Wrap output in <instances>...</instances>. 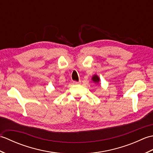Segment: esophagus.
Masks as SVG:
<instances>
[{
	"label": "esophagus",
	"mask_w": 153,
	"mask_h": 153,
	"mask_svg": "<svg viewBox=\"0 0 153 153\" xmlns=\"http://www.w3.org/2000/svg\"><path fill=\"white\" fill-rule=\"evenodd\" d=\"M73 83L74 84V85H78V84L81 83V82H76V81H74V82H73Z\"/></svg>",
	"instance_id": "esophagus-1"
}]
</instances>
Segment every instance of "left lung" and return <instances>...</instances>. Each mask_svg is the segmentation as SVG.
I'll list each match as a JSON object with an SVG mask.
<instances>
[{
  "mask_svg": "<svg viewBox=\"0 0 153 153\" xmlns=\"http://www.w3.org/2000/svg\"><path fill=\"white\" fill-rule=\"evenodd\" d=\"M92 80L93 81V82L98 83L99 82V81H100L99 77L97 76V75H94V76L92 77Z\"/></svg>",
  "mask_w": 153,
  "mask_h": 153,
  "instance_id": "obj_1",
  "label": "left lung"
}]
</instances>
